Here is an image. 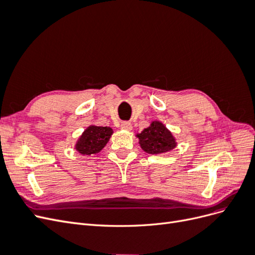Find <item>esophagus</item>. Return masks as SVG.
<instances>
[{"label":"esophagus","mask_w":255,"mask_h":255,"mask_svg":"<svg viewBox=\"0 0 255 255\" xmlns=\"http://www.w3.org/2000/svg\"><path fill=\"white\" fill-rule=\"evenodd\" d=\"M121 128L129 130L130 128H132V125H130V122H122L121 123Z\"/></svg>","instance_id":"1"}]
</instances>
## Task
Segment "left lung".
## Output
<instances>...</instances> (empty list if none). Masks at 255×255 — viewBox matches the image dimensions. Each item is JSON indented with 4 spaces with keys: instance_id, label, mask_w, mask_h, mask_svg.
<instances>
[{
    "instance_id": "1",
    "label": "left lung",
    "mask_w": 255,
    "mask_h": 255,
    "mask_svg": "<svg viewBox=\"0 0 255 255\" xmlns=\"http://www.w3.org/2000/svg\"><path fill=\"white\" fill-rule=\"evenodd\" d=\"M137 137L143 151L150 154H159L175 148V140L161 122L153 121L149 128H144Z\"/></svg>"
}]
</instances>
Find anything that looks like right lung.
<instances>
[{
	"label": "right lung",
	"mask_w": 255,
	"mask_h": 255,
	"mask_svg": "<svg viewBox=\"0 0 255 255\" xmlns=\"http://www.w3.org/2000/svg\"><path fill=\"white\" fill-rule=\"evenodd\" d=\"M113 134V129L107 127L91 126L80 137L76 142L75 149L81 154H95L101 151Z\"/></svg>",
	"instance_id": "1"
}]
</instances>
